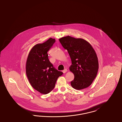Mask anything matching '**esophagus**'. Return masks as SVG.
Here are the masks:
<instances>
[{
    "instance_id": "esophagus-1",
    "label": "esophagus",
    "mask_w": 122,
    "mask_h": 122,
    "mask_svg": "<svg viewBox=\"0 0 122 122\" xmlns=\"http://www.w3.org/2000/svg\"><path fill=\"white\" fill-rule=\"evenodd\" d=\"M67 71V69H64V70L63 71V73L64 74V73H65Z\"/></svg>"
}]
</instances>
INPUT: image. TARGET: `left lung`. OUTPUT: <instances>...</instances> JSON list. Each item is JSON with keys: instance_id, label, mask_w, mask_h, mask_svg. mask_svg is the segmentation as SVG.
Listing matches in <instances>:
<instances>
[{"instance_id": "obj_1", "label": "left lung", "mask_w": 122, "mask_h": 122, "mask_svg": "<svg viewBox=\"0 0 122 122\" xmlns=\"http://www.w3.org/2000/svg\"><path fill=\"white\" fill-rule=\"evenodd\" d=\"M71 60L70 71L75 76L71 86L80 90L89 87L96 77L99 68L97 55L92 45L82 38L66 36L59 39Z\"/></svg>"}]
</instances>
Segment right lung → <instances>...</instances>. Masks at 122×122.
<instances>
[{
    "label": "right lung",
    "mask_w": 122,
    "mask_h": 122,
    "mask_svg": "<svg viewBox=\"0 0 122 122\" xmlns=\"http://www.w3.org/2000/svg\"><path fill=\"white\" fill-rule=\"evenodd\" d=\"M55 42V39L50 38L35 45L26 60V74L29 82L36 90L43 94L52 91L58 78L63 74L53 67L48 59L47 52Z\"/></svg>",
    "instance_id": "obj_1"
}]
</instances>
